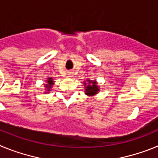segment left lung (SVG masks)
Masks as SVG:
<instances>
[{
    "mask_svg": "<svg viewBox=\"0 0 158 158\" xmlns=\"http://www.w3.org/2000/svg\"><path fill=\"white\" fill-rule=\"evenodd\" d=\"M89 83H92L91 85H87L86 87V91L85 94L89 95V96H92V95H95L96 93H97V92L99 91L98 86L96 85V81H88ZM86 83H85V85Z\"/></svg>",
    "mask_w": 158,
    "mask_h": 158,
    "instance_id": "left-lung-1",
    "label": "left lung"
}]
</instances>
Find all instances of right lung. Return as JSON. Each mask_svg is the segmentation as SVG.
Listing matches in <instances>:
<instances>
[{
	"label": "right lung",
	"mask_w": 158,
	"mask_h": 158,
	"mask_svg": "<svg viewBox=\"0 0 158 158\" xmlns=\"http://www.w3.org/2000/svg\"><path fill=\"white\" fill-rule=\"evenodd\" d=\"M47 83H48V85H46V87L48 88V91H49L50 89H51V85H53V84H54V81H52V78H49L48 80H47Z\"/></svg>",
	"instance_id": "add662e5"
}]
</instances>
